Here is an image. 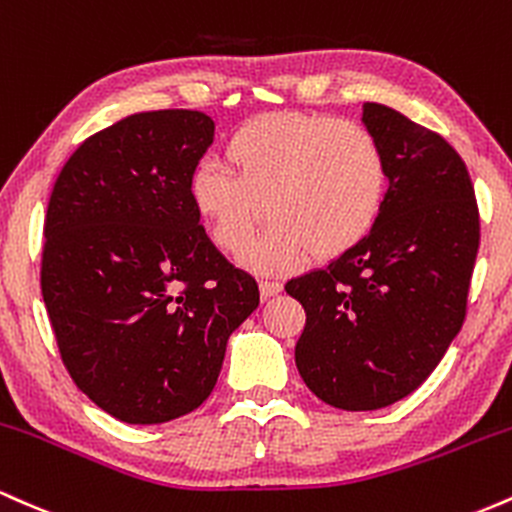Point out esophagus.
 <instances>
[{
  "instance_id": "1",
  "label": "esophagus",
  "mask_w": 512,
  "mask_h": 512,
  "mask_svg": "<svg viewBox=\"0 0 512 512\" xmlns=\"http://www.w3.org/2000/svg\"><path fill=\"white\" fill-rule=\"evenodd\" d=\"M258 290H261L263 300H268V297H275L278 292H283V283H278V280H261Z\"/></svg>"
}]
</instances>
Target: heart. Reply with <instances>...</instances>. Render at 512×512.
<instances>
[{
  "label": "heart",
  "mask_w": 512,
  "mask_h": 512,
  "mask_svg": "<svg viewBox=\"0 0 512 512\" xmlns=\"http://www.w3.org/2000/svg\"><path fill=\"white\" fill-rule=\"evenodd\" d=\"M225 166L203 162L188 200L215 249L234 254L266 211L272 225L241 251L256 273H287L312 254L331 261L380 220L387 159L355 120L312 113H263L229 135Z\"/></svg>",
  "instance_id": "obj_1"
}]
</instances>
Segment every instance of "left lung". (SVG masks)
<instances>
[{
	"label": "left lung",
	"instance_id": "left-lung-1",
	"mask_svg": "<svg viewBox=\"0 0 512 512\" xmlns=\"http://www.w3.org/2000/svg\"><path fill=\"white\" fill-rule=\"evenodd\" d=\"M363 123L387 159L380 220L353 251L285 285L307 312L297 370L343 411L384 409L426 382L462 329L479 251L474 186L455 149L382 103H365Z\"/></svg>",
	"mask_w": 512,
	"mask_h": 512
}]
</instances>
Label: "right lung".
Masks as SVG:
<instances>
[{"mask_svg":"<svg viewBox=\"0 0 512 512\" xmlns=\"http://www.w3.org/2000/svg\"><path fill=\"white\" fill-rule=\"evenodd\" d=\"M212 137L200 111L135 113L86 137L50 195L40 290L57 348L123 423L198 409L258 307L256 280L215 249L188 200Z\"/></svg>","mask_w":512,"mask_h":512,"instance_id":"right-lung-1","label":"right lung"}]
</instances>
